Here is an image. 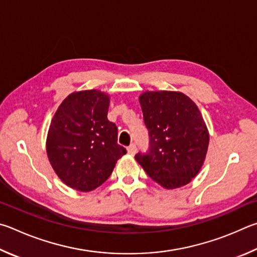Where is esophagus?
I'll list each match as a JSON object with an SVG mask.
<instances>
[{
  "mask_svg": "<svg viewBox=\"0 0 257 257\" xmlns=\"http://www.w3.org/2000/svg\"><path fill=\"white\" fill-rule=\"evenodd\" d=\"M136 152H137V147H136V145H134V143H132L131 146L127 147V154L128 155L133 156V155H136Z\"/></svg>",
  "mask_w": 257,
  "mask_h": 257,
  "instance_id": "34e87169",
  "label": "esophagus"
}]
</instances>
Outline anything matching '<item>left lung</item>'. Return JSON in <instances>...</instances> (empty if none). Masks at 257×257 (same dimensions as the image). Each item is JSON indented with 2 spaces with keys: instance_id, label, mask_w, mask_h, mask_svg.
I'll use <instances>...</instances> for the list:
<instances>
[{
  "instance_id": "left-lung-1",
  "label": "left lung",
  "mask_w": 257,
  "mask_h": 257,
  "mask_svg": "<svg viewBox=\"0 0 257 257\" xmlns=\"http://www.w3.org/2000/svg\"><path fill=\"white\" fill-rule=\"evenodd\" d=\"M150 149L136 159L167 190L187 185L200 173L210 136L196 103L179 91H145L139 97Z\"/></svg>"
}]
</instances>
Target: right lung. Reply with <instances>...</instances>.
I'll use <instances>...</instances> for the list:
<instances>
[{
  "instance_id": "obj_1",
  "label": "right lung",
  "mask_w": 257,
  "mask_h": 257,
  "mask_svg": "<svg viewBox=\"0 0 257 257\" xmlns=\"http://www.w3.org/2000/svg\"><path fill=\"white\" fill-rule=\"evenodd\" d=\"M109 94L100 90L70 93L49 125L46 151L54 172L73 190L90 192L107 181L125 148L108 120Z\"/></svg>"
}]
</instances>
